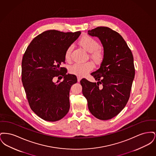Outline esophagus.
I'll use <instances>...</instances> for the list:
<instances>
[{
	"instance_id": "obj_1",
	"label": "esophagus",
	"mask_w": 156,
	"mask_h": 156,
	"mask_svg": "<svg viewBox=\"0 0 156 156\" xmlns=\"http://www.w3.org/2000/svg\"><path fill=\"white\" fill-rule=\"evenodd\" d=\"M81 80V77H80V76H77V80H78V82L80 81Z\"/></svg>"
}]
</instances>
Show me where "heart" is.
I'll return each instance as SVG.
<instances>
[{"mask_svg": "<svg viewBox=\"0 0 156 156\" xmlns=\"http://www.w3.org/2000/svg\"><path fill=\"white\" fill-rule=\"evenodd\" d=\"M80 44L90 52L91 58L96 63L101 62L104 58L105 53L104 50L99 47V43L94 37L89 36H84L80 39ZM73 50V45L68 47L65 52V58L67 61L71 59V54ZM94 68V65L92 62H87L85 63L75 62L69 67V72L72 74L78 76H83L87 74Z\"/></svg>", "mask_w": 156, "mask_h": 156, "instance_id": "b5f03b06", "label": "heart"}]
</instances>
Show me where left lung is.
Listing matches in <instances>:
<instances>
[{
    "label": "left lung",
    "instance_id": "obj_1",
    "mask_svg": "<svg viewBox=\"0 0 156 156\" xmlns=\"http://www.w3.org/2000/svg\"><path fill=\"white\" fill-rule=\"evenodd\" d=\"M88 33L100 39L105 57L100 68L90 74L97 83L81 80L82 94L92 115L100 120L111 119L129 101L135 75L133 56L123 37L111 29L98 27Z\"/></svg>",
    "mask_w": 156,
    "mask_h": 156
}]
</instances>
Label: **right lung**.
Segmentation results:
<instances>
[{"instance_id": "right-lung-1", "label": "right lung", "mask_w": 156, "mask_h": 156, "mask_svg": "<svg viewBox=\"0 0 156 156\" xmlns=\"http://www.w3.org/2000/svg\"><path fill=\"white\" fill-rule=\"evenodd\" d=\"M80 34L81 31H45L31 41L23 55L22 81L27 99L31 109L44 120H59L69 111V90L77 78L67 74L61 65L66 63V49ZM54 77L64 80L54 83Z\"/></svg>"}]
</instances>
